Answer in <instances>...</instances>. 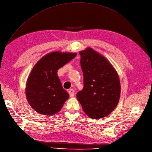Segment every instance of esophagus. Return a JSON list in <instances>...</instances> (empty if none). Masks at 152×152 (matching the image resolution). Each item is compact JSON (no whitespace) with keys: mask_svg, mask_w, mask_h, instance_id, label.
<instances>
[{"mask_svg":"<svg viewBox=\"0 0 152 152\" xmlns=\"http://www.w3.org/2000/svg\"><path fill=\"white\" fill-rule=\"evenodd\" d=\"M68 93H69V96H70L71 97H73V96H75V90H74L73 89H70L69 90V91H68Z\"/></svg>","mask_w":152,"mask_h":152,"instance_id":"obj_1","label":"esophagus"}]
</instances>
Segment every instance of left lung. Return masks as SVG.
Instances as JSON below:
<instances>
[{
  "label": "left lung",
  "instance_id": "1",
  "mask_svg": "<svg viewBox=\"0 0 152 152\" xmlns=\"http://www.w3.org/2000/svg\"><path fill=\"white\" fill-rule=\"evenodd\" d=\"M84 88L76 97L90 118H101L116 107L121 83L116 70L102 55L88 47L80 52Z\"/></svg>",
  "mask_w": 152,
  "mask_h": 152
}]
</instances>
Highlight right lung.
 Wrapping results in <instances>:
<instances>
[{
    "instance_id": "add662e5",
    "label": "right lung",
    "mask_w": 152,
    "mask_h": 152,
    "mask_svg": "<svg viewBox=\"0 0 152 152\" xmlns=\"http://www.w3.org/2000/svg\"><path fill=\"white\" fill-rule=\"evenodd\" d=\"M76 55L51 52L42 57L33 68L26 83L25 94L28 104L38 113L53 115L62 108L69 94L63 88L57 72Z\"/></svg>"
}]
</instances>
